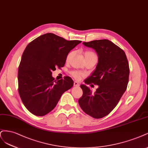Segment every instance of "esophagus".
<instances>
[{
    "label": "esophagus",
    "mask_w": 148,
    "mask_h": 148,
    "mask_svg": "<svg viewBox=\"0 0 148 148\" xmlns=\"http://www.w3.org/2000/svg\"><path fill=\"white\" fill-rule=\"evenodd\" d=\"M74 87H79V84L75 81V82H74Z\"/></svg>",
    "instance_id": "34e87169"
}]
</instances>
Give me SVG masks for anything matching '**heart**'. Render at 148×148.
<instances>
[{"mask_svg":"<svg viewBox=\"0 0 148 148\" xmlns=\"http://www.w3.org/2000/svg\"><path fill=\"white\" fill-rule=\"evenodd\" d=\"M72 52H71L70 53H69V55L67 56V59H68L70 56L72 55ZM85 58H92V57H97V55H96V53H95L94 52L92 51H86L85 52ZM71 75H72L73 77L75 79H80V78H82V77L85 75L84 74L80 73V72H78V71H72L71 73Z\"/></svg>","mask_w":148,"mask_h":148,"instance_id":"b5f03b06","label":"heart"}]
</instances>
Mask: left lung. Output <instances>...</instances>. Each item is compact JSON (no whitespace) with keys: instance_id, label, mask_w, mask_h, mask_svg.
<instances>
[{"instance_id":"1","label":"left lung","mask_w":148,"mask_h":148,"mask_svg":"<svg viewBox=\"0 0 148 148\" xmlns=\"http://www.w3.org/2000/svg\"><path fill=\"white\" fill-rule=\"evenodd\" d=\"M83 44L96 51L98 63L86 84L98 85L95 93L81 85L83 95L79 104L84 112L95 119L107 116L114 109L127 87L130 69L125 52L107 39L96 40Z\"/></svg>"}]
</instances>
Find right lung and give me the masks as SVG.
<instances>
[{
	"mask_svg": "<svg viewBox=\"0 0 148 148\" xmlns=\"http://www.w3.org/2000/svg\"><path fill=\"white\" fill-rule=\"evenodd\" d=\"M81 42L47 33L26 47L18 68V92L24 105L34 115L43 116L51 111L61 95L73 86L71 77L56 81L51 72L63 67L69 51Z\"/></svg>",
	"mask_w": 148,
	"mask_h": 148,
	"instance_id": "obj_1",
	"label": "right lung"
}]
</instances>
